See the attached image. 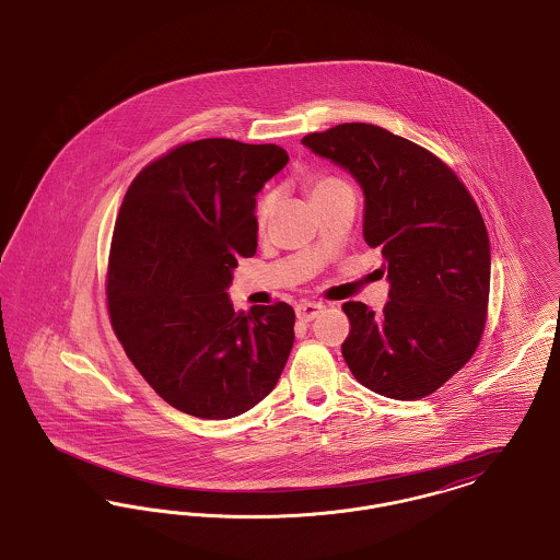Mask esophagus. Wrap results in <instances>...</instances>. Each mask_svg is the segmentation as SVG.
<instances>
[{
    "instance_id": "1",
    "label": "esophagus",
    "mask_w": 560,
    "mask_h": 560,
    "mask_svg": "<svg viewBox=\"0 0 560 560\" xmlns=\"http://www.w3.org/2000/svg\"><path fill=\"white\" fill-rule=\"evenodd\" d=\"M323 310V303L303 301V303H299V305L294 307V314H296V318H299V320H303V323H310V320H314V318H316V316H318Z\"/></svg>"
}]
</instances>
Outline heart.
<instances>
[{"mask_svg": "<svg viewBox=\"0 0 560 560\" xmlns=\"http://www.w3.org/2000/svg\"><path fill=\"white\" fill-rule=\"evenodd\" d=\"M339 189H350V187H348L343 180H339V178H316V180L312 183L310 196H312V200H316V198H320L324 194L339 191ZM273 202H276L273 194H267L266 198L259 202V207H257V223H259V225L266 223L267 217H269V212H271V208H273Z\"/></svg>", "mask_w": 560, "mask_h": 560, "instance_id": "heart-1", "label": "heart"}]
</instances>
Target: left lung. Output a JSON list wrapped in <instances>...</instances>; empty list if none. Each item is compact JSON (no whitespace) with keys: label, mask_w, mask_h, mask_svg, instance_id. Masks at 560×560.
Segmentation results:
<instances>
[{"label":"left lung","mask_w":560,"mask_h":560,"mask_svg":"<svg viewBox=\"0 0 560 560\" xmlns=\"http://www.w3.org/2000/svg\"><path fill=\"white\" fill-rule=\"evenodd\" d=\"M301 143L360 185L362 234L382 248L389 282L377 316L343 303L353 377L394 400L436 392L476 352L487 320L491 246L480 210L436 155L380 126L339 124Z\"/></svg>","instance_id":"left-lung-1"}]
</instances>
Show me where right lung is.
<instances>
[{
    "instance_id": "right-lung-1",
    "label": "right lung",
    "mask_w": 560,
    "mask_h": 560,
    "mask_svg": "<svg viewBox=\"0 0 560 560\" xmlns=\"http://www.w3.org/2000/svg\"><path fill=\"white\" fill-rule=\"evenodd\" d=\"M278 145L202 139L139 173L119 208L107 299L119 343L178 411L230 419L259 405L293 350L289 303L234 312L240 257L257 253V194Z\"/></svg>"
}]
</instances>
